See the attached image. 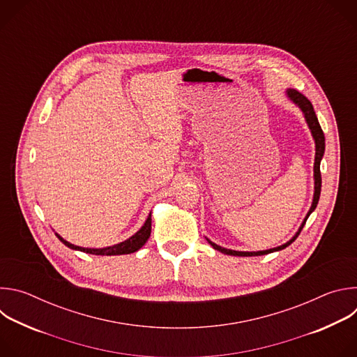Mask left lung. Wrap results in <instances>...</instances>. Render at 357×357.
Listing matches in <instances>:
<instances>
[{
  "instance_id": "8db88e82",
  "label": "left lung",
  "mask_w": 357,
  "mask_h": 357,
  "mask_svg": "<svg viewBox=\"0 0 357 357\" xmlns=\"http://www.w3.org/2000/svg\"><path fill=\"white\" fill-rule=\"evenodd\" d=\"M287 93H288L289 98L294 101V103H296V105L301 107V110L303 112L305 119H307V123H308V126H310V128H311V131H312V135H314V138H315V144H317L315 167H314V172H315V195H314L312 206H311V209H310V212H308L307 218H305V220H303L302 226L299 227V231L295 234V237H294L292 240H289L288 243H285V244H282V245H280V247H275V248H270V250H266V251H251V252H250V251H234V250L223 248V247H220V245H218V244L212 243L211 240H208V241L212 244V247H213L215 250L222 251V252H225V254H229V256H240V257L264 256V254H268V252H273V251H278V250H282V248L288 247V245H289V244H291V243H292V241L299 236V233H301V230L303 229L305 223H307V220H308L310 215L315 211V208H317V205H318V202H319L321 188H322L321 160H322V157H324V152H325V135H324V131H322V128H321V124H319V121H318V117H317V114H315V110H314V106H312L311 101H310L307 97H305L301 91H298V90L289 89Z\"/></svg>"
}]
</instances>
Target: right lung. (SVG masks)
<instances>
[{
    "label": "right lung",
    "instance_id": "add662e5",
    "mask_svg": "<svg viewBox=\"0 0 357 357\" xmlns=\"http://www.w3.org/2000/svg\"><path fill=\"white\" fill-rule=\"evenodd\" d=\"M149 234H151V213L145 222V225L139 229V231H137L132 237H130L128 240L120 243V244H116L113 247H106V248H83V247H79V245H73L70 243H68L66 240H63L59 234L58 238L68 247L73 248V250H80L83 252H89V254H96V256H120V254H130V252H134L137 250H139L145 241L149 238Z\"/></svg>",
    "mask_w": 357,
    "mask_h": 357
}]
</instances>
